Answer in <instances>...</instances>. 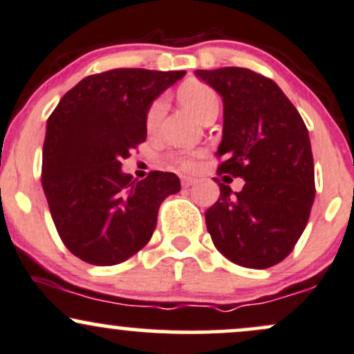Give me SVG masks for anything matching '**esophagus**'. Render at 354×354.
<instances>
[{
  "label": "esophagus",
  "instance_id": "obj_1",
  "mask_svg": "<svg viewBox=\"0 0 354 354\" xmlns=\"http://www.w3.org/2000/svg\"><path fill=\"white\" fill-rule=\"evenodd\" d=\"M194 183H196V180H194V178L181 176V186H183V188H189V186L194 185Z\"/></svg>",
  "mask_w": 354,
  "mask_h": 354
}]
</instances>
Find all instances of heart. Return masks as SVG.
Masks as SVG:
<instances>
[{
    "mask_svg": "<svg viewBox=\"0 0 354 354\" xmlns=\"http://www.w3.org/2000/svg\"><path fill=\"white\" fill-rule=\"evenodd\" d=\"M180 100L186 108L193 113L194 116L203 120L209 111L219 109L218 95L213 88L203 83H189L180 89ZM166 111V100L158 98L154 100L146 113V128L149 131L156 129L163 120ZM171 161L183 169H191L194 166V153H180L173 154Z\"/></svg>",
    "mask_w": 354,
    "mask_h": 354,
    "instance_id": "obj_1",
    "label": "heart"
}]
</instances>
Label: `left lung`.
<instances>
[{
    "mask_svg": "<svg viewBox=\"0 0 354 354\" xmlns=\"http://www.w3.org/2000/svg\"><path fill=\"white\" fill-rule=\"evenodd\" d=\"M225 108L218 174L243 178L239 193L219 185L205 213L219 253L239 266L265 270L293 251L315 201V165L306 124L273 80L248 68L198 70Z\"/></svg>",
    "mask_w": 354,
    "mask_h": 354,
    "instance_id": "left-lung-1",
    "label": "left lung"
}]
</instances>
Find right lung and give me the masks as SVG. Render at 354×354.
Segmentation results:
<instances>
[{"mask_svg":"<svg viewBox=\"0 0 354 354\" xmlns=\"http://www.w3.org/2000/svg\"><path fill=\"white\" fill-rule=\"evenodd\" d=\"M183 76L143 68L86 76L48 118L41 185L61 241L89 265H118L138 253L161 203L181 189L174 173L136 181L121 161L145 143L153 100Z\"/></svg>","mask_w":354,"mask_h":354,"instance_id":"obj_1","label":"right lung"}]
</instances>
